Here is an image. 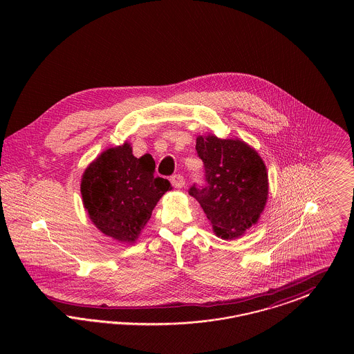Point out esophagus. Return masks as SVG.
I'll use <instances>...</instances> for the list:
<instances>
[{
	"label": "esophagus",
	"instance_id": "1",
	"mask_svg": "<svg viewBox=\"0 0 354 354\" xmlns=\"http://www.w3.org/2000/svg\"><path fill=\"white\" fill-rule=\"evenodd\" d=\"M171 185H174L175 188H183L185 187V178L182 175H174L171 176Z\"/></svg>",
	"mask_w": 354,
	"mask_h": 354
}]
</instances>
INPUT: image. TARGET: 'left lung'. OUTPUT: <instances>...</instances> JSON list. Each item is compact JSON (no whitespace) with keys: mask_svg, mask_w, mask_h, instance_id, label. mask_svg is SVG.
Wrapping results in <instances>:
<instances>
[{"mask_svg":"<svg viewBox=\"0 0 354 354\" xmlns=\"http://www.w3.org/2000/svg\"><path fill=\"white\" fill-rule=\"evenodd\" d=\"M196 151L204 163V187L194 185L189 195L202 205L215 235L235 240L254 225L268 199L264 160L244 140L199 135Z\"/></svg>","mask_w":354,"mask_h":354,"instance_id":"8db88e82","label":"left lung"}]
</instances>
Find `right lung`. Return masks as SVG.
I'll use <instances>...</instances> for the list:
<instances>
[{"instance_id": "1", "label": "right lung", "mask_w": 354, "mask_h": 354, "mask_svg": "<svg viewBox=\"0 0 354 354\" xmlns=\"http://www.w3.org/2000/svg\"><path fill=\"white\" fill-rule=\"evenodd\" d=\"M150 153L135 158L129 142L98 155L84 169L81 195L91 223L103 235L133 244L159 199L172 187L153 175Z\"/></svg>"}]
</instances>
